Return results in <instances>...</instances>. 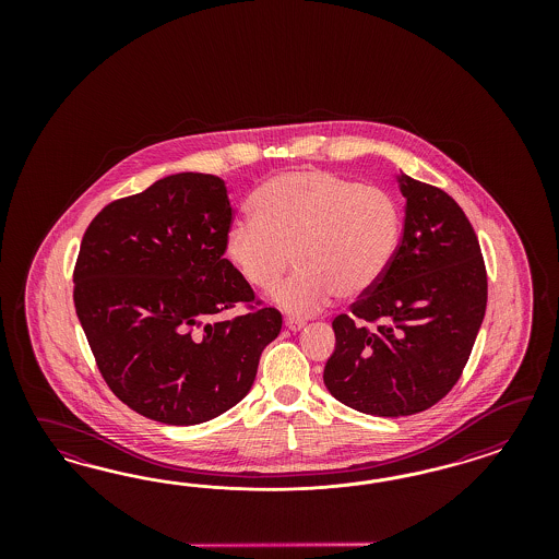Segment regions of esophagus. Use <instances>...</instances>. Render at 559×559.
Wrapping results in <instances>:
<instances>
[{"label": "esophagus", "instance_id": "34e87169", "mask_svg": "<svg viewBox=\"0 0 559 559\" xmlns=\"http://www.w3.org/2000/svg\"><path fill=\"white\" fill-rule=\"evenodd\" d=\"M305 323H307V320H304V318H287V320H285V325H287L290 332L304 330Z\"/></svg>", "mask_w": 559, "mask_h": 559}]
</instances>
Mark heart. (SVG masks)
I'll return each instance as SVG.
<instances>
[{"instance_id":"heart-1","label":"heart","mask_w":559,"mask_h":559,"mask_svg":"<svg viewBox=\"0 0 559 559\" xmlns=\"http://www.w3.org/2000/svg\"><path fill=\"white\" fill-rule=\"evenodd\" d=\"M254 217L231 223L225 254L255 288H272L293 260L299 266L274 301L311 313L330 301L369 293L400 246V209L385 190L360 187L325 169H293L252 194Z\"/></svg>"}]
</instances>
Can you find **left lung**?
<instances>
[{
  "mask_svg": "<svg viewBox=\"0 0 559 559\" xmlns=\"http://www.w3.org/2000/svg\"><path fill=\"white\" fill-rule=\"evenodd\" d=\"M404 234L390 269L340 313L323 383L344 406L397 418L424 412L457 383L488 304L474 227L444 190L406 174Z\"/></svg>",
  "mask_w": 559,
  "mask_h": 559,
  "instance_id": "obj_1",
  "label": "left lung"
}]
</instances>
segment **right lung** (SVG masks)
I'll use <instances>...</instances> for the list:
<instances>
[{"label":"right lung","mask_w":559,"mask_h":559,"mask_svg":"<svg viewBox=\"0 0 559 559\" xmlns=\"http://www.w3.org/2000/svg\"><path fill=\"white\" fill-rule=\"evenodd\" d=\"M227 188L174 174L106 204L85 229L73 304L104 381L155 423H206L241 402L283 318L225 258ZM246 304L249 313L221 321Z\"/></svg>","instance_id":"1"}]
</instances>
